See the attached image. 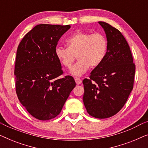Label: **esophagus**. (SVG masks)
<instances>
[{"label": "esophagus", "mask_w": 148, "mask_h": 148, "mask_svg": "<svg viewBox=\"0 0 148 148\" xmlns=\"http://www.w3.org/2000/svg\"><path fill=\"white\" fill-rule=\"evenodd\" d=\"M75 81L77 85H79V84H82V79H79V77L75 78Z\"/></svg>", "instance_id": "1"}]
</instances>
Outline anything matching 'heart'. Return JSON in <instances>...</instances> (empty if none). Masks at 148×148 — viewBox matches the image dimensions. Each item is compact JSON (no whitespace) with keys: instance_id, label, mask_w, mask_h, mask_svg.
Segmentation results:
<instances>
[{"instance_id":"1","label":"heart","mask_w":148,"mask_h":148,"mask_svg":"<svg viewBox=\"0 0 148 148\" xmlns=\"http://www.w3.org/2000/svg\"><path fill=\"white\" fill-rule=\"evenodd\" d=\"M67 48L56 46L54 54L60 63L71 68L76 56L79 60L71 69V73L81 76L90 66L96 68L102 63L108 50V41L102 34L78 31L66 40Z\"/></svg>"}]
</instances>
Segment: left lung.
Instances as JSON below:
<instances>
[{
    "label": "left lung",
    "mask_w": 148,
    "mask_h": 148,
    "mask_svg": "<svg viewBox=\"0 0 148 148\" xmlns=\"http://www.w3.org/2000/svg\"><path fill=\"white\" fill-rule=\"evenodd\" d=\"M108 50L104 60L84 79L83 101L88 114L97 119L114 116L124 106L134 83L135 64L128 43L121 32L106 22Z\"/></svg>",
    "instance_id": "left-lung-1"
}]
</instances>
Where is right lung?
<instances>
[{"label":"right lung","mask_w":148,"mask_h":148,"mask_svg":"<svg viewBox=\"0 0 148 148\" xmlns=\"http://www.w3.org/2000/svg\"><path fill=\"white\" fill-rule=\"evenodd\" d=\"M69 25L40 24L25 34L18 46L15 71L18 99L36 119L57 116L75 87L73 77L63 73L54 49Z\"/></svg>","instance_id":"right-lung-1"}]
</instances>
